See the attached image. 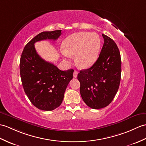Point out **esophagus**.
<instances>
[{"label":"esophagus","mask_w":146,"mask_h":146,"mask_svg":"<svg viewBox=\"0 0 146 146\" xmlns=\"http://www.w3.org/2000/svg\"><path fill=\"white\" fill-rule=\"evenodd\" d=\"M77 76H78V72H76V71H74V73H73V77L76 78Z\"/></svg>","instance_id":"esophagus-1"}]
</instances>
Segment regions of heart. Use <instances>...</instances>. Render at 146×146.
Wrapping results in <instances>:
<instances>
[{"label":"heart","mask_w":146,"mask_h":146,"mask_svg":"<svg viewBox=\"0 0 146 146\" xmlns=\"http://www.w3.org/2000/svg\"><path fill=\"white\" fill-rule=\"evenodd\" d=\"M101 46L99 36L96 33L78 32L68 36L62 45L63 55L68 60L75 55V63L81 68L92 66L98 59Z\"/></svg>","instance_id":"heart-1"}]
</instances>
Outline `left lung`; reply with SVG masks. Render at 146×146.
Wrapping results in <instances>:
<instances>
[{
	"label": "left lung",
	"instance_id": "left-lung-1",
	"mask_svg": "<svg viewBox=\"0 0 146 146\" xmlns=\"http://www.w3.org/2000/svg\"><path fill=\"white\" fill-rule=\"evenodd\" d=\"M104 44L100 56L88 69L78 74L80 94L84 102L92 109L109 105L119 89L121 59L119 48L113 39L102 34Z\"/></svg>",
	"mask_w": 146,
	"mask_h": 146
}]
</instances>
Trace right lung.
<instances>
[{"label":"right lung","mask_w":146,"mask_h":146,"mask_svg":"<svg viewBox=\"0 0 146 146\" xmlns=\"http://www.w3.org/2000/svg\"><path fill=\"white\" fill-rule=\"evenodd\" d=\"M62 30L43 32L27 44L20 61V72L23 90L33 106L43 111H52L62 104L74 70H59L36 53L34 44L44 40H56Z\"/></svg>","instance_id":"add662e5"}]
</instances>
